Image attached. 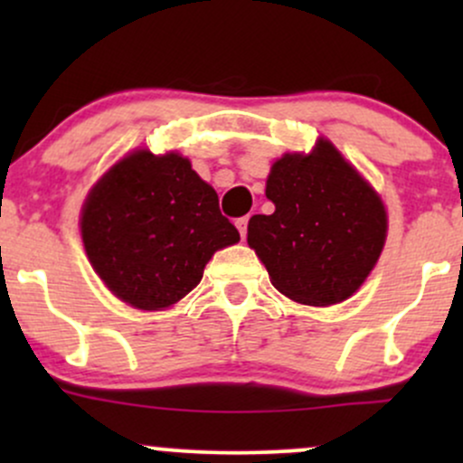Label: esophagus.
<instances>
[{
	"label": "esophagus",
	"instance_id": "1",
	"mask_svg": "<svg viewBox=\"0 0 463 463\" xmlns=\"http://www.w3.org/2000/svg\"><path fill=\"white\" fill-rule=\"evenodd\" d=\"M235 224L239 228V235H241V239L246 237V232H248V215L246 217H239Z\"/></svg>",
	"mask_w": 463,
	"mask_h": 463
}]
</instances>
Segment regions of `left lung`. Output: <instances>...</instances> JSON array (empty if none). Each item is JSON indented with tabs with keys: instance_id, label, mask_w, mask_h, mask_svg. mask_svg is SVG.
<instances>
[{
	"instance_id": "left-lung-1",
	"label": "left lung",
	"mask_w": 463,
	"mask_h": 463,
	"mask_svg": "<svg viewBox=\"0 0 463 463\" xmlns=\"http://www.w3.org/2000/svg\"><path fill=\"white\" fill-rule=\"evenodd\" d=\"M265 195L272 215H252L248 246L280 294L300 305L350 298L368 279L387 237L381 195L331 141L272 165Z\"/></svg>"
}]
</instances>
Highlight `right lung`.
<instances>
[{
  "mask_svg": "<svg viewBox=\"0 0 463 463\" xmlns=\"http://www.w3.org/2000/svg\"><path fill=\"white\" fill-rule=\"evenodd\" d=\"M93 269L141 311L176 305L217 250L239 241L215 189L176 152L126 154L89 191L80 215Z\"/></svg>",
  "mask_w": 463,
  "mask_h": 463,
  "instance_id": "add662e5",
  "label": "right lung"
}]
</instances>
